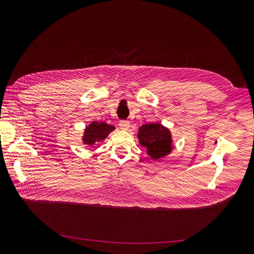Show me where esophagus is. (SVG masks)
I'll list each match as a JSON object with an SVG mask.
<instances>
[{
  "label": "esophagus",
  "mask_w": 254,
  "mask_h": 254,
  "mask_svg": "<svg viewBox=\"0 0 254 254\" xmlns=\"http://www.w3.org/2000/svg\"><path fill=\"white\" fill-rule=\"evenodd\" d=\"M120 127L122 130H128L130 128V122L129 121H121Z\"/></svg>",
  "instance_id": "34e87169"
}]
</instances>
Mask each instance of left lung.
I'll use <instances>...</instances> for the list:
<instances>
[{"label": "left lung", "instance_id": "1", "mask_svg": "<svg viewBox=\"0 0 254 254\" xmlns=\"http://www.w3.org/2000/svg\"><path fill=\"white\" fill-rule=\"evenodd\" d=\"M137 139L152 160L164 158L174 149L171 130L159 122L142 125L137 132Z\"/></svg>", "mask_w": 254, "mask_h": 254}]
</instances>
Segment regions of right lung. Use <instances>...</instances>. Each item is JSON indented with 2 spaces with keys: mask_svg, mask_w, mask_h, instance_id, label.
Wrapping results in <instances>:
<instances>
[{
  "mask_svg": "<svg viewBox=\"0 0 254 254\" xmlns=\"http://www.w3.org/2000/svg\"><path fill=\"white\" fill-rule=\"evenodd\" d=\"M114 129V126L107 124L105 122H92L84 128L81 139L82 143L90 147H96V145L101 144Z\"/></svg>",
  "mask_w": 254,
  "mask_h": 254,
  "instance_id": "obj_1",
  "label": "right lung"
}]
</instances>
